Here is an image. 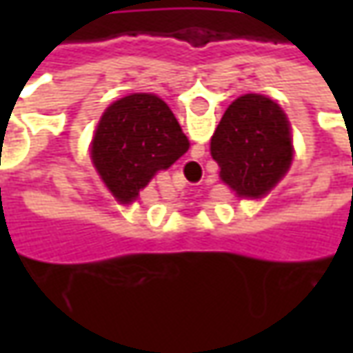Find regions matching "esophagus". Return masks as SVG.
Returning <instances> with one entry per match:
<instances>
[{
  "instance_id": "esophagus-1",
  "label": "esophagus",
  "mask_w": 353,
  "mask_h": 353,
  "mask_svg": "<svg viewBox=\"0 0 353 353\" xmlns=\"http://www.w3.org/2000/svg\"><path fill=\"white\" fill-rule=\"evenodd\" d=\"M188 167H190V169L200 170V163H188Z\"/></svg>"
}]
</instances>
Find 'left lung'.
<instances>
[{
  "instance_id": "8db88e82",
  "label": "left lung",
  "mask_w": 353,
  "mask_h": 353,
  "mask_svg": "<svg viewBox=\"0 0 353 353\" xmlns=\"http://www.w3.org/2000/svg\"><path fill=\"white\" fill-rule=\"evenodd\" d=\"M210 153L237 196H263L291 167V123L267 96L243 94L220 119Z\"/></svg>"
}]
</instances>
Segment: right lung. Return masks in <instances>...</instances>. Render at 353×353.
<instances>
[{
    "label": "right lung",
    "mask_w": 353,
    "mask_h": 353,
    "mask_svg": "<svg viewBox=\"0 0 353 353\" xmlns=\"http://www.w3.org/2000/svg\"><path fill=\"white\" fill-rule=\"evenodd\" d=\"M188 145L174 114L159 96L131 94L103 112L92 139V163L110 192L129 204L159 170L181 159Z\"/></svg>",
    "instance_id": "add662e5"
}]
</instances>
